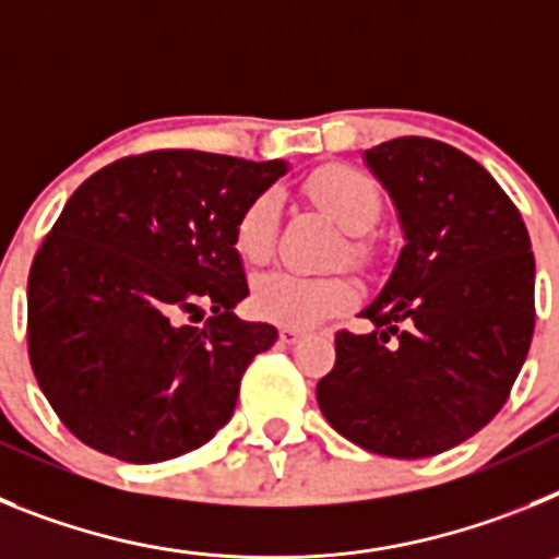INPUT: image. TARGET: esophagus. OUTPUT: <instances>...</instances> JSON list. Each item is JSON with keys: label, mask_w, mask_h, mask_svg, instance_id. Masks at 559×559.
<instances>
[{"label": "esophagus", "mask_w": 559, "mask_h": 559, "mask_svg": "<svg viewBox=\"0 0 559 559\" xmlns=\"http://www.w3.org/2000/svg\"><path fill=\"white\" fill-rule=\"evenodd\" d=\"M302 338H305L302 330H290V328L280 330V344H285V347H294V344H299Z\"/></svg>", "instance_id": "esophagus-1"}]
</instances>
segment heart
Masks as SVG:
<instances>
[{"mask_svg":"<svg viewBox=\"0 0 559 559\" xmlns=\"http://www.w3.org/2000/svg\"><path fill=\"white\" fill-rule=\"evenodd\" d=\"M308 195L330 218L349 231L347 254L364 263L369 254L364 237L380 218V192L369 176L355 167L328 165L308 179ZM280 204L274 195H260L243 210L235 226V249L246 263H265L274 251ZM358 283L347 274L308 276L296 271H269L254 283L251 308L260 319L290 330H308L344 313L358 302Z\"/></svg>","mask_w":559,"mask_h":559,"instance_id":"1","label":"heart"}]
</instances>
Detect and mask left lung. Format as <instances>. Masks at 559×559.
Masks as SVG:
<instances>
[{"mask_svg": "<svg viewBox=\"0 0 559 559\" xmlns=\"http://www.w3.org/2000/svg\"><path fill=\"white\" fill-rule=\"evenodd\" d=\"M406 246L360 310L372 333L335 335L316 386L330 426L364 451L423 459L481 431L510 397L535 333V254L510 195L445 142L364 151Z\"/></svg>", "mask_w": 559, "mask_h": 559, "instance_id": "1", "label": "left lung"}]
</instances>
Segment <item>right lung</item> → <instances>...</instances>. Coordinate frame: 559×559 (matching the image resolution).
Wrapping results in <instances>:
<instances>
[{
    "label": "right lung",
    "mask_w": 559,
    "mask_h": 559,
    "mask_svg": "<svg viewBox=\"0 0 559 559\" xmlns=\"http://www.w3.org/2000/svg\"><path fill=\"white\" fill-rule=\"evenodd\" d=\"M285 173L283 159L151 151L72 192L29 269L27 347L81 442L153 464L229 423L246 367L276 341L235 316L249 296L235 226Z\"/></svg>",
    "instance_id": "right-lung-1"
}]
</instances>
